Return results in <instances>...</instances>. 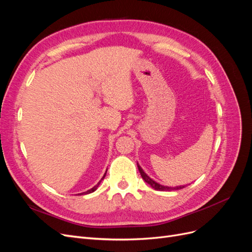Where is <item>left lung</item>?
I'll return each mask as SVG.
<instances>
[{
	"mask_svg": "<svg viewBox=\"0 0 252 252\" xmlns=\"http://www.w3.org/2000/svg\"><path fill=\"white\" fill-rule=\"evenodd\" d=\"M138 168H139V171L141 173V177L143 178V180L147 183L148 185H150L152 188L156 189V190H158V191H171V190H178V189H183L186 185L184 186H175V187H169V186H164V185H161L158 184V182L152 180L149 175H147L146 173L144 172V170L142 169V167L138 164Z\"/></svg>",
	"mask_w": 252,
	"mask_h": 252,
	"instance_id": "obj_1",
	"label": "left lung"
}]
</instances>
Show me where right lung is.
<instances>
[{
	"label": "right lung",
	"instance_id": "obj_1",
	"mask_svg": "<svg viewBox=\"0 0 252 252\" xmlns=\"http://www.w3.org/2000/svg\"><path fill=\"white\" fill-rule=\"evenodd\" d=\"M106 172H107V170H106ZM106 172H105V174L103 175V178L100 180V182H98L97 183V184L95 185V186H94L93 188H91V189H89V190H87V191H85V192H83V193H81V194H88V193H91V192H94V191H95V190H96V188L98 187V185H100L101 184V182L104 180V178H105V175H106Z\"/></svg>",
	"mask_w": 252,
	"mask_h": 252
}]
</instances>
